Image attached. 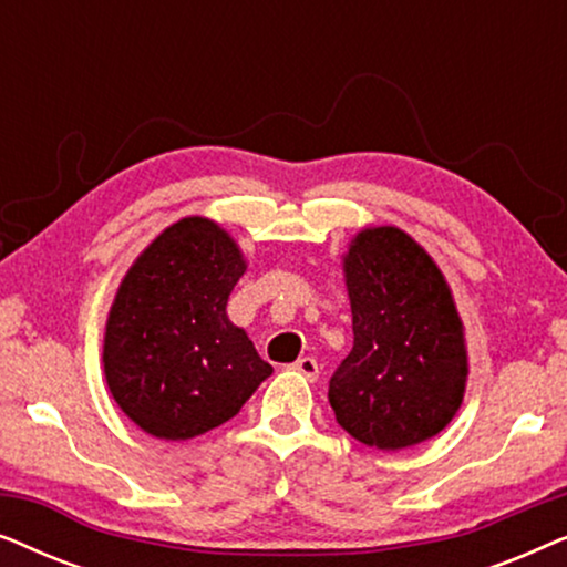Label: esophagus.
Instances as JSON below:
<instances>
[{
    "mask_svg": "<svg viewBox=\"0 0 567 567\" xmlns=\"http://www.w3.org/2000/svg\"><path fill=\"white\" fill-rule=\"evenodd\" d=\"M291 369L299 371L301 377H307L309 382H317V377H320V363H317L315 359H309V355H305V359H299Z\"/></svg>",
    "mask_w": 567,
    "mask_h": 567,
    "instance_id": "esophagus-1",
    "label": "esophagus"
}]
</instances>
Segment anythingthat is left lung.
Wrapping results in <instances>:
<instances>
[{"label": "left lung", "instance_id": "8db88e82", "mask_svg": "<svg viewBox=\"0 0 567 567\" xmlns=\"http://www.w3.org/2000/svg\"><path fill=\"white\" fill-rule=\"evenodd\" d=\"M353 348L328 400L355 441L398 452L446 429L467 390V340L452 289L400 227H367L343 255Z\"/></svg>", "mask_w": 567, "mask_h": 567}]
</instances>
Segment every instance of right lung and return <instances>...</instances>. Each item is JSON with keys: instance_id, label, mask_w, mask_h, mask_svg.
<instances>
[{"instance_id": "right-lung-1", "label": "right lung", "mask_w": 567, "mask_h": 567, "mask_svg": "<svg viewBox=\"0 0 567 567\" xmlns=\"http://www.w3.org/2000/svg\"><path fill=\"white\" fill-rule=\"evenodd\" d=\"M245 270L227 229L185 216L123 276L105 322L103 371L113 400L150 436L196 439L235 417L274 374L227 317Z\"/></svg>"}]
</instances>
